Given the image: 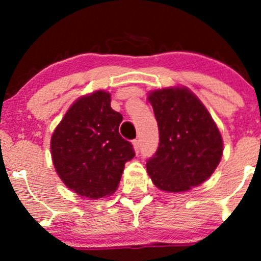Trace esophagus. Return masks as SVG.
Listing matches in <instances>:
<instances>
[{
    "instance_id": "obj_1",
    "label": "esophagus",
    "mask_w": 261,
    "mask_h": 261,
    "mask_svg": "<svg viewBox=\"0 0 261 261\" xmlns=\"http://www.w3.org/2000/svg\"><path fill=\"white\" fill-rule=\"evenodd\" d=\"M133 145H134V150H135L136 154H139V151H140V140H134Z\"/></svg>"
}]
</instances>
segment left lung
Segmentation results:
<instances>
[{"instance_id": "1", "label": "left lung", "mask_w": 261, "mask_h": 261, "mask_svg": "<svg viewBox=\"0 0 261 261\" xmlns=\"http://www.w3.org/2000/svg\"><path fill=\"white\" fill-rule=\"evenodd\" d=\"M159 127V146L146 163L152 183L165 192H186L208 179L223 152L220 130L187 87L156 89L147 97Z\"/></svg>"}]
</instances>
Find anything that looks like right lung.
Listing matches in <instances>:
<instances>
[{"instance_id":"obj_1","label":"right lung","mask_w":261,"mask_h":261,"mask_svg":"<svg viewBox=\"0 0 261 261\" xmlns=\"http://www.w3.org/2000/svg\"><path fill=\"white\" fill-rule=\"evenodd\" d=\"M121 121L109 92L87 94L69 107L50 140L53 164L68 188L91 199L116 192L125 163L135 156L118 133Z\"/></svg>"}]
</instances>
